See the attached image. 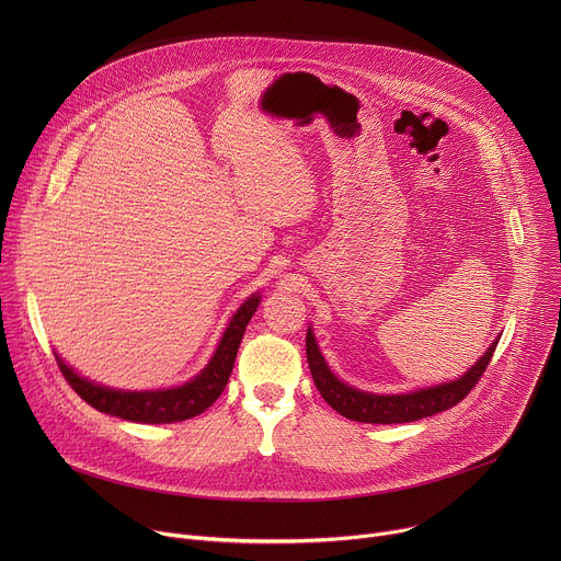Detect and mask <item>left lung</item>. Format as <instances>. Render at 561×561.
Returning a JSON list of instances; mask_svg holds the SVG:
<instances>
[{
    "label": "left lung",
    "mask_w": 561,
    "mask_h": 561,
    "mask_svg": "<svg viewBox=\"0 0 561 561\" xmlns=\"http://www.w3.org/2000/svg\"><path fill=\"white\" fill-rule=\"evenodd\" d=\"M497 342L500 337L459 379L431 386V388H420L415 392H404V394L364 392L337 379L327 366L322 353H319L310 329L306 333V357H308V368L317 390L322 392V397L340 415L362 424H404V422H417V420L437 415L459 404L461 399L474 388L479 377L484 375L497 348Z\"/></svg>",
    "instance_id": "8db88e82"
}]
</instances>
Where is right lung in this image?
I'll return each mask as SVG.
<instances>
[{
  "instance_id": "add662e5",
  "label": "right lung",
  "mask_w": 561,
  "mask_h": 561,
  "mask_svg": "<svg viewBox=\"0 0 561 561\" xmlns=\"http://www.w3.org/2000/svg\"><path fill=\"white\" fill-rule=\"evenodd\" d=\"M260 299L262 297L255 293L237 308L208 366L184 386H175L167 390H139V392L115 390V388H106L79 377L57 355L59 370L64 379L70 383V388L100 413L137 422V424H173V422L191 420L204 413L228 383L239 344H242L244 331L260 306Z\"/></svg>"
}]
</instances>
